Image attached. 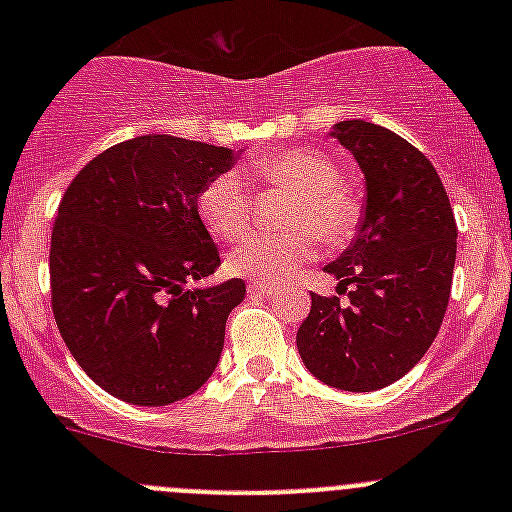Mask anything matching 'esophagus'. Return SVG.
Masks as SVG:
<instances>
[{
  "instance_id": "1",
  "label": "esophagus",
  "mask_w": 512,
  "mask_h": 512,
  "mask_svg": "<svg viewBox=\"0 0 512 512\" xmlns=\"http://www.w3.org/2000/svg\"><path fill=\"white\" fill-rule=\"evenodd\" d=\"M277 285H272V282H250L247 285V292L250 294H260V297H270V294H277Z\"/></svg>"
}]
</instances>
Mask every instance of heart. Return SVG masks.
<instances>
[{
  "mask_svg": "<svg viewBox=\"0 0 512 512\" xmlns=\"http://www.w3.org/2000/svg\"><path fill=\"white\" fill-rule=\"evenodd\" d=\"M252 178L299 190L289 232H255L227 257V267L252 280H285L317 252L318 230L329 245H344L361 223V200L339 180L334 160L312 148H292L250 163ZM200 213L215 235L237 240L255 220V198L237 173L215 175L200 190ZM315 229L312 231L311 227Z\"/></svg>",
  "mask_w": 512,
  "mask_h": 512,
  "instance_id": "obj_1",
  "label": "heart"
}]
</instances>
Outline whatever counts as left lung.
<instances>
[{
  "instance_id": "obj_1",
  "label": "left lung",
  "mask_w": 512,
  "mask_h": 512,
  "mask_svg": "<svg viewBox=\"0 0 512 512\" xmlns=\"http://www.w3.org/2000/svg\"><path fill=\"white\" fill-rule=\"evenodd\" d=\"M364 173L366 203L352 245L324 272L339 297L312 292L297 329L304 366L327 386L376 391L409 374L441 329L456 265V218L431 160L384 126L334 123Z\"/></svg>"
}]
</instances>
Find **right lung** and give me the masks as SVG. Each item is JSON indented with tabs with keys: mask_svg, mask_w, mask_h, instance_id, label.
Returning a JSON list of instances; mask_svg holds the SVG:
<instances>
[{
	"mask_svg": "<svg viewBox=\"0 0 512 512\" xmlns=\"http://www.w3.org/2000/svg\"><path fill=\"white\" fill-rule=\"evenodd\" d=\"M235 158L223 146L138 136L86 163L61 198L51 309L71 356L116 399L168 406L218 366L245 282L185 285L220 267L198 198Z\"/></svg>",
	"mask_w": 512,
	"mask_h": 512,
	"instance_id": "right-lung-1",
	"label": "right lung"
}]
</instances>
